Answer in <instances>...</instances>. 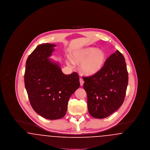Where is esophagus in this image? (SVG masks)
Listing matches in <instances>:
<instances>
[{"label":"esophagus","mask_w":150,"mask_h":150,"mask_svg":"<svg viewBox=\"0 0 150 150\" xmlns=\"http://www.w3.org/2000/svg\"><path fill=\"white\" fill-rule=\"evenodd\" d=\"M79 80H80V86H83V84H84V80H83L82 78H80Z\"/></svg>","instance_id":"1"}]
</instances>
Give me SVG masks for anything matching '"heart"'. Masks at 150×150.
Instances as JSON below:
<instances>
[{"instance_id": "1", "label": "heart", "mask_w": 150, "mask_h": 150, "mask_svg": "<svg viewBox=\"0 0 150 150\" xmlns=\"http://www.w3.org/2000/svg\"><path fill=\"white\" fill-rule=\"evenodd\" d=\"M72 57L74 62L81 63L80 65L81 71L87 75H92L98 72L102 68L105 64L106 54L102 50L89 47L75 52ZM73 62L69 59L67 64L69 66H72Z\"/></svg>"}]
</instances>
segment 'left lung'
Masks as SVG:
<instances>
[{"label":"left lung","mask_w":150,"mask_h":150,"mask_svg":"<svg viewBox=\"0 0 150 150\" xmlns=\"http://www.w3.org/2000/svg\"><path fill=\"white\" fill-rule=\"evenodd\" d=\"M125 61L117 50L107 58L99 71L91 76L83 77L88 111L93 117L105 118L123 103L128 83Z\"/></svg>","instance_id":"left-lung-1"}]
</instances>
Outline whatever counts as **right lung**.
I'll use <instances>...</instances> for the list:
<instances>
[{"label":"right lung","instance_id":"add662e5","mask_svg":"<svg viewBox=\"0 0 150 150\" xmlns=\"http://www.w3.org/2000/svg\"><path fill=\"white\" fill-rule=\"evenodd\" d=\"M56 46L49 43L39 45L27 59L24 75L33 108L50 120L64 116L70 97L80 86L77 72L65 75L59 64L49 58Z\"/></svg>","mask_w":150,"mask_h":150}]
</instances>
